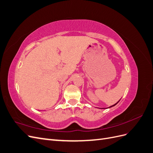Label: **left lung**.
Returning a JSON list of instances; mask_svg holds the SVG:
<instances>
[{
  "instance_id": "obj_1",
  "label": "left lung",
  "mask_w": 153,
  "mask_h": 153,
  "mask_svg": "<svg viewBox=\"0 0 153 153\" xmlns=\"http://www.w3.org/2000/svg\"><path fill=\"white\" fill-rule=\"evenodd\" d=\"M119 101H120V100H119ZM119 101H118V102H119ZM118 102H117V103H115V105H112V106H110V107H112V106H115V105H116V104H117V103H118Z\"/></svg>"
}]
</instances>
